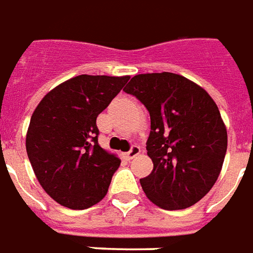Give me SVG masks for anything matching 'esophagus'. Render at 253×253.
<instances>
[{
    "label": "esophagus",
    "instance_id": "esophagus-1",
    "mask_svg": "<svg viewBox=\"0 0 253 253\" xmlns=\"http://www.w3.org/2000/svg\"><path fill=\"white\" fill-rule=\"evenodd\" d=\"M139 153H141V149H139V146H132L131 150L127 151V153H125V157H126L127 160H134L136 155H139Z\"/></svg>",
    "mask_w": 253,
    "mask_h": 253
}]
</instances>
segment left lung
Listing matches in <instances>:
<instances>
[{
	"label": "left lung",
	"mask_w": 253,
	"mask_h": 253,
	"mask_svg": "<svg viewBox=\"0 0 253 253\" xmlns=\"http://www.w3.org/2000/svg\"><path fill=\"white\" fill-rule=\"evenodd\" d=\"M150 114L146 143L154 168L141 179L151 203L168 211L198 203L216 184L225 158V123L211 95L171 72L135 75L125 87Z\"/></svg>",
	"instance_id": "left-lung-1"
}]
</instances>
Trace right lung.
<instances>
[{
	"instance_id": "right-lung-1",
	"label": "right lung",
	"mask_w": 253,
	"mask_h": 253,
	"mask_svg": "<svg viewBox=\"0 0 253 253\" xmlns=\"http://www.w3.org/2000/svg\"><path fill=\"white\" fill-rule=\"evenodd\" d=\"M130 76L79 75L50 89L32 114L28 158L49 197L69 209H87L107 194L118 155L98 143L96 118Z\"/></svg>"
}]
</instances>
